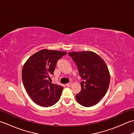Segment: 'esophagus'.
<instances>
[{
  "mask_svg": "<svg viewBox=\"0 0 134 134\" xmlns=\"http://www.w3.org/2000/svg\"><path fill=\"white\" fill-rule=\"evenodd\" d=\"M71 85H72V83H67L66 84V86H67V87H70V86H71Z\"/></svg>",
  "mask_w": 134,
  "mask_h": 134,
  "instance_id": "esophagus-1",
  "label": "esophagus"
}]
</instances>
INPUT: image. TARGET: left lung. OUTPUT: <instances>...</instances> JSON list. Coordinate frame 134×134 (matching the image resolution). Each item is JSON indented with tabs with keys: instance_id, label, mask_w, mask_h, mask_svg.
<instances>
[{
	"instance_id": "8db88e82",
	"label": "left lung",
	"mask_w": 134,
	"mask_h": 134,
	"mask_svg": "<svg viewBox=\"0 0 134 134\" xmlns=\"http://www.w3.org/2000/svg\"><path fill=\"white\" fill-rule=\"evenodd\" d=\"M69 55L77 65L82 79L81 90L75 96L76 101L86 107L97 104L107 93L110 83V74L106 63L92 51H73Z\"/></svg>"
}]
</instances>
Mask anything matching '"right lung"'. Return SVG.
<instances>
[{
    "instance_id": "obj_1",
    "label": "right lung",
    "mask_w": 134,
    "mask_h": 134,
    "mask_svg": "<svg viewBox=\"0 0 134 134\" xmlns=\"http://www.w3.org/2000/svg\"><path fill=\"white\" fill-rule=\"evenodd\" d=\"M67 53L61 51L42 49L34 53L24 64L22 79L31 99L40 106L51 107L60 97L63 87L48 81L59 59Z\"/></svg>"
}]
</instances>
